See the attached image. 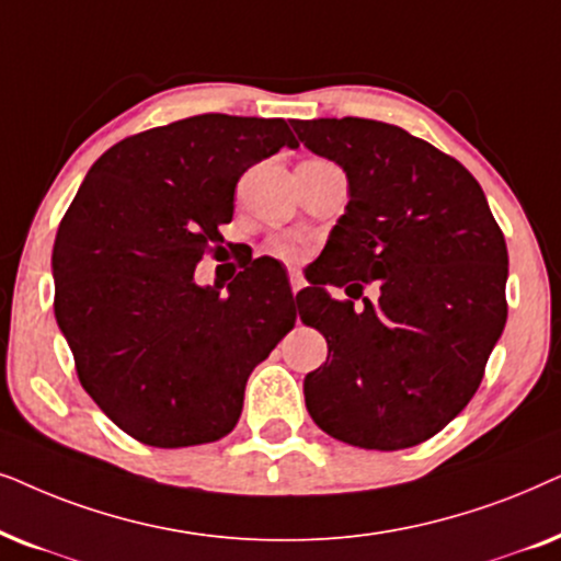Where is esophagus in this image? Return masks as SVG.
I'll use <instances>...</instances> for the list:
<instances>
[{
    "instance_id": "obj_1",
    "label": "esophagus",
    "mask_w": 561,
    "mask_h": 561,
    "mask_svg": "<svg viewBox=\"0 0 561 561\" xmlns=\"http://www.w3.org/2000/svg\"><path fill=\"white\" fill-rule=\"evenodd\" d=\"M289 287H293V295L300 293V289L305 287V279H302V274H297V272L289 274Z\"/></svg>"
}]
</instances>
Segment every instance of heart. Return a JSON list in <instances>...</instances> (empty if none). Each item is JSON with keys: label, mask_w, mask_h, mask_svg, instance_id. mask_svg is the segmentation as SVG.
<instances>
[{"label": "heart", "mask_w": 561, "mask_h": 561, "mask_svg": "<svg viewBox=\"0 0 561 561\" xmlns=\"http://www.w3.org/2000/svg\"><path fill=\"white\" fill-rule=\"evenodd\" d=\"M272 251L276 253V256L287 259V261H300L305 256V249L300 243L295 241V238H274L272 241Z\"/></svg>", "instance_id": "obj_1"}]
</instances>
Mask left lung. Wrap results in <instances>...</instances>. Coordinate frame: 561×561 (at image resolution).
<instances>
[{
  "label": "left lung",
  "mask_w": 561,
  "mask_h": 561,
  "mask_svg": "<svg viewBox=\"0 0 561 561\" xmlns=\"http://www.w3.org/2000/svg\"><path fill=\"white\" fill-rule=\"evenodd\" d=\"M293 128L343 167L351 197L312 287L297 295L300 318L328 341L325 364L305 377L308 413L362 449L428 442L472 400L505 328L503 230L477 179L398 125L328 117ZM325 284L352 300L333 301Z\"/></svg>",
  "instance_id": "8db88e82"
}]
</instances>
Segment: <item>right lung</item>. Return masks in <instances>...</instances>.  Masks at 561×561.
<instances>
[{"label":"right lung","mask_w":561,"mask_h":561,"mask_svg":"<svg viewBox=\"0 0 561 561\" xmlns=\"http://www.w3.org/2000/svg\"><path fill=\"white\" fill-rule=\"evenodd\" d=\"M285 146L300 144L279 117L207 112L144 130L96 159L58 226V328L89 398L140 444L228 436L253 367L295 325L293 293L259 295L264 266L228 293L194 285L233 220L238 179Z\"/></svg>","instance_id":"add662e5"}]
</instances>
